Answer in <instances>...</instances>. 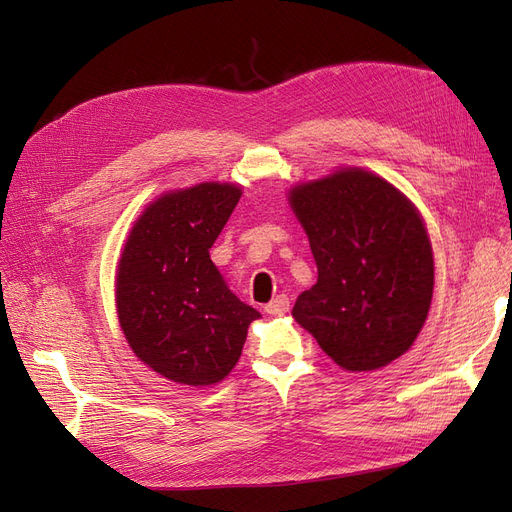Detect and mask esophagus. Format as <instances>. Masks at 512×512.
I'll return each mask as SVG.
<instances>
[{
  "instance_id": "obj_1",
  "label": "esophagus",
  "mask_w": 512,
  "mask_h": 512,
  "mask_svg": "<svg viewBox=\"0 0 512 512\" xmlns=\"http://www.w3.org/2000/svg\"><path fill=\"white\" fill-rule=\"evenodd\" d=\"M288 309H290V301L286 294H278L274 301L265 305V313H270V315H284V313H288Z\"/></svg>"
}]
</instances>
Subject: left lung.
<instances>
[{"instance_id":"left-lung-1","label":"left lung","mask_w":512,"mask_h":512,"mask_svg":"<svg viewBox=\"0 0 512 512\" xmlns=\"http://www.w3.org/2000/svg\"><path fill=\"white\" fill-rule=\"evenodd\" d=\"M290 205L317 263V282L294 303V319L348 371L407 353L434 292L432 245L413 203L353 168L292 188Z\"/></svg>"}]
</instances>
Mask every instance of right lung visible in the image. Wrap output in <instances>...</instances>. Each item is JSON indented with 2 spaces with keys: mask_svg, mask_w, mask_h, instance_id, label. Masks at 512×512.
<instances>
[{
  "mask_svg": "<svg viewBox=\"0 0 512 512\" xmlns=\"http://www.w3.org/2000/svg\"><path fill=\"white\" fill-rule=\"evenodd\" d=\"M240 199L234 184L203 182L149 205L118 265L122 332L143 363L186 386L224 380L259 311L228 290L209 249Z\"/></svg>",
  "mask_w": 512,
  "mask_h": 512,
  "instance_id": "right-lung-1",
  "label": "right lung"
}]
</instances>
